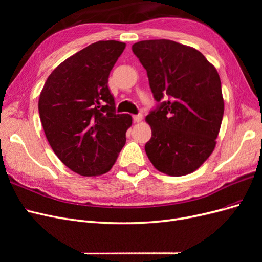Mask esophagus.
<instances>
[{
    "label": "esophagus",
    "mask_w": 262,
    "mask_h": 262,
    "mask_svg": "<svg viewBox=\"0 0 262 262\" xmlns=\"http://www.w3.org/2000/svg\"><path fill=\"white\" fill-rule=\"evenodd\" d=\"M142 119H143V115H142V114L136 115V116L133 117V120H134V122H141V121H142Z\"/></svg>",
    "instance_id": "esophagus-1"
}]
</instances>
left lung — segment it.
<instances>
[{"instance_id": "1", "label": "left lung", "mask_w": 262, "mask_h": 262, "mask_svg": "<svg viewBox=\"0 0 262 262\" xmlns=\"http://www.w3.org/2000/svg\"><path fill=\"white\" fill-rule=\"evenodd\" d=\"M132 51L160 102L145 118L152 130L145 144L148 160L166 175L191 173L215 148L223 119L217 71L200 51L167 39L139 41Z\"/></svg>"}]
</instances>
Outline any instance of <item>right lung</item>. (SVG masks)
<instances>
[{"mask_svg":"<svg viewBox=\"0 0 262 262\" xmlns=\"http://www.w3.org/2000/svg\"><path fill=\"white\" fill-rule=\"evenodd\" d=\"M125 43L101 40L63 61L47 78L38 101L39 116L53 152L81 176L112 169L132 124L116 114L108 77Z\"/></svg>","mask_w":262,"mask_h":262,"instance_id":"add662e5","label":"right lung"}]
</instances>
